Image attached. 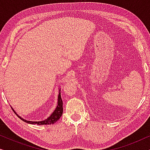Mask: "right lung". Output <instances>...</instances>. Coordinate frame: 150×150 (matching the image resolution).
<instances>
[{"label": "right lung", "mask_w": 150, "mask_h": 150, "mask_svg": "<svg viewBox=\"0 0 150 150\" xmlns=\"http://www.w3.org/2000/svg\"><path fill=\"white\" fill-rule=\"evenodd\" d=\"M62 114H63V101L61 97V90L59 89V93L58 96V102H57V107L54 109V111L52 112V113L50 115V117H48L45 120L41 121V122H31V121H27V120H24L23 118H22L21 117H20L18 114L16 115H17V116L20 119V120L24 121V122H25L26 123H28V124H38V125H49V124H53L56 122H57V121L59 120V118L61 117V115H62Z\"/></svg>", "instance_id": "obj_1"}]
</instances>
